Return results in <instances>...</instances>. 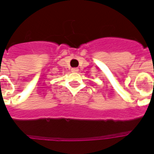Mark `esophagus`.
Segmentation results:
<instances>
[{"instance_id":"esophagus-1","label":"esophagus","mask_w":154,"mask_h":154,"mask_svg":"<svg viewBox=\"0 0 154 154\" xmlns=\"http://www.w3.org/2000/svg\"><path fill=\"white\" fill-rule=\"evenodd\" d=\"M71 71H72V72H78V69H77V68H72V69H71Z\"/></svg>"}]
</instances>
